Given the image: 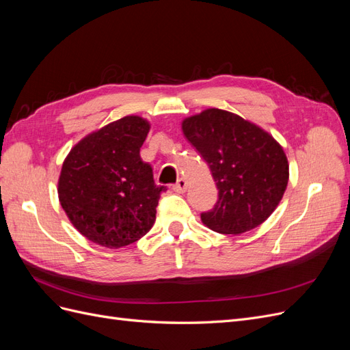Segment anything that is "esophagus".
<instances>
[{"label": "esophagus", "instance_id": "obj_1", "mask_svg": "<svg viewBox=\"0 0 350 350\" xmlns=\"http://www.w3.org/2000/svg\"><path fill=\"white\" fill-rule=\"evenodd\" d=\"M187 188H188V184H187V181H185L184 178H179L178 181H176V184L172 187V189H174L175 193H185Z\"/></svg>", "mask_w": 350, "mask_h": 350}]
</instances>
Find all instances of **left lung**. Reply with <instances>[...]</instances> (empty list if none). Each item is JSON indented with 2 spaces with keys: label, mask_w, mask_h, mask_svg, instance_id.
Instances as JSON below:
<instances>
[{
  "label": "left lung",
  "mask_w": 350,
  "mask_h": 350,
  "mask_svg": "<svg viewBox=\"0 0 350 350\" xmlns=\"http://www.w3.org/2000/svg\"><path fill=\"white\" fill-rule=\"evenodd\" d=\"M183 133L207 162L219 189L215 207L201 213L203 224L226 235L261 225L288 187L282 146L258 125L216 108L185 118Z\"/></svg>",
  "instance_id": "8db88e82"
}]
</instances>
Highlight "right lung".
<instances>
[{"label": "right lung", "instance_id": "add662e5", "mask_svg": "<svg viewBox=\"0 0 350 350\" xmlns=\"http://www.w3.org/2000/svg\"><path fill=\"white\" fill-rule=\"evenodd\" d=\"M150 124L130 115L102 126L72 147L61 167L58 197L72 226L107 248L139 241L156 220L165 187L142 161Z\"/></svg>", "mask_w": 350, "mask_h": 350}]
</instances>
